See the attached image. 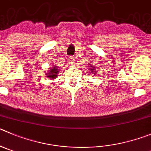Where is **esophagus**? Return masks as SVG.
<instances>
[{"label": "esophagus", "instance_id": "obj_1", "mask_svg": "<svg viewBox=\"0 0 151 151\" xmlns=\"http://www.w3.org/2000/svg\"><path fill=\"white\" fill-rule=\"evenodd\" d=\"M68 63H69V64H74V58H73L72 56H71V57H69V59H68Z\"/></svg>", "mask_w": 151, "mask_h": 151}]
</instances>
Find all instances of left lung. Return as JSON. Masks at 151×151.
<instances>
[{
  "instance_id": "1",
  "label": "left lung",
  "mask_w": 151,
  "mask_h": 151,
  "mask_svg": "<svg viewBox=\"0 0 151 151\" xmlns=\"http://www.w3.org/2000/svg\"><path fill=\"white\" fill-rule=\"evenodd\" d=\"M89 72H90V74H91V77H95V75H97V74H98V73L96 72V68H95V67H94V66L91 65L89 66Z\"/></svg>"
}]
</instances>
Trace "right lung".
<instances>
[{
  "label": "right lung",
  "mask_w": 151,
  "mask_h": 151,
  "mask_svg": "<svg viewBox=\"0 0 151 151\" xmlns=\"http://www.w3.org/2000/svg\"><path fill=\"white\" fill-rule=\"evenodd\" d=\"M60 71L59 68L56 67V66H53V67H51V68H50V71L47 73V77L51 80H53V79L56 78L57 75H58V71Z\"/></svg>",
  "instance_id": "obj_1"
}]
</instances>
